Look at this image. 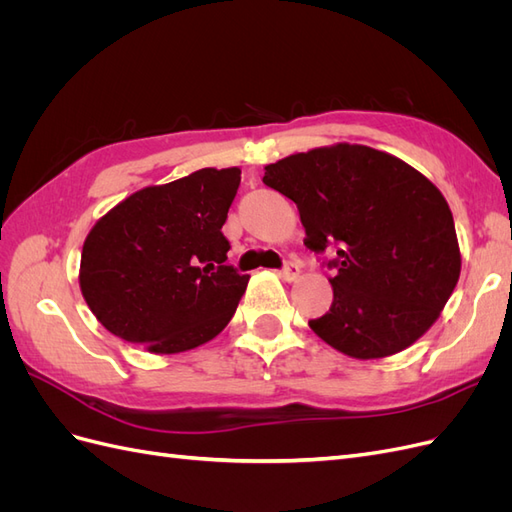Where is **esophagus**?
Listing matches in <instances>:
<instances>
[{
    "instance_id": "esophagus-1",
    "label": "esophagus",
    "mask_w": 512,
    "mask_h": 512,
    "mask_svg": "<svg viewBox=\"0 0 512 512\" xmlns=\"http://www.w3.org/2000/svg\"><path fill=\"white\" fill-rule=\"evenodd\" d=\"M299 273H301V269H299V265L297 262H286V267L282 269V280H286V282H297V277H299Z\"/></svg>"
}]
</instances>
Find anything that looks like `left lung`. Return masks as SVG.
<instances>
[{"mask_svg":"<svg viewBox=\"0 0 512 512\" xmlns=\"http://www.w3.org/2000/svg\"><path fill=\"white\" fill-rule=\"evenodd\" d=\"M262 181L297 203L309 250L337 247L331 309L309 320L322 342L369 361L431 329L461 252L446 198L423 173L386 151L335 143L265 166Z\"/></svg>","mask_w":512,"mask_h":512,"instance_id":"8db88e82","label":"left lung"}]
</instances>
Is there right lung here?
Listing matches in <instances>:
<instances>
[{
  "mask_svg": "<svg viewBox=\"0 0 512 512\" xmlns=\"http://www.w3.org/2000/svg\"><path fill=\"white\" fill-rule=\"evenodd\" d=\"M241 170L196 173L130 194L89 230L79 284L113 335L179 354L224 331L250 282L226 265L222 235Z\"/></svg>",
  "mask_w": 512,
  "mask_h": 512,
  "instance_id": "right-lung-1",
  "label": "right lung"
}]
</instances>
